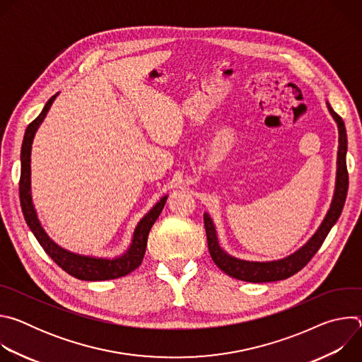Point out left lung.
<instances>
[{
    "label": "left lung",
    "mask_w": 362,
    "mask_h": 362,
    "mask_svg": "<svg viewBox=\"0 0 362 362\" xmlns=\"http://www.w3.org/2000/svg\"><path fill=\"white\" fill-rule=\"evenodd\" d=\"M328 110L334 120L338 124V133H339V146H338V159H337V182H335V192L331 202V208L322 221L318 230L313 235L302 247H299L292 255L284 257L279 261H269V262H252V261H243L228 255L218 242V235L215 225L208 214L203 215L204 221V229L206 236H208V247L211 252V256L216 267L223 271L226 275L245 281V282H275L286 279L296 272H299L309 261L313 259V256L320 250L321 245L324 243L327 235L329 233L331 228L337 223L338 218L341 216V212L344 209V203L346 199L348 192V170H346V130L342 119L332 110L329 103H327Z\"/></svg>",
    "instance_id": "obj_1"
}]
</instances>
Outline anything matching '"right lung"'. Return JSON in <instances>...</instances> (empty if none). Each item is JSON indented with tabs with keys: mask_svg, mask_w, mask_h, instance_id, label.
Returning <instances> with one entry per match:
<instances>
[{
	"mask_svg": "<svg viewBox=\"0 0 362 362\" xmlns=\"http://www.w3.org/2000/svg\"><path fill=\"white\" fill-rule=\"evenodd\" d=\"M59 95L54 94L51 97L42 109V112L38 115L35 120H33L24 134L23 146H21V176H20V202L24 219L37 238L38 243L42 246L45 253L53 259L63 271H66L69 275L81 279V281H107V279H116L126 276L143 261V256L147 246V238L151 226L158 221L159 215L162 214L165 203L168 200V196H163L153 208L148 211L147 215L143 216V219L137 223L132 243L126 253H123L115 259H105V257H94V256H84L77 255L70 250L63 249L59 246L54 240H51L49 236L45 233L44 228L41 226L37 212L33 204L31 197V146L35 136L37 129L45 119L51 105Z\"/></svg>",
	"mask_w": 362,
	"mask_h": 362,
	"instance_id": "obj_1",
	"label": "right lung"
}]
</instances>
